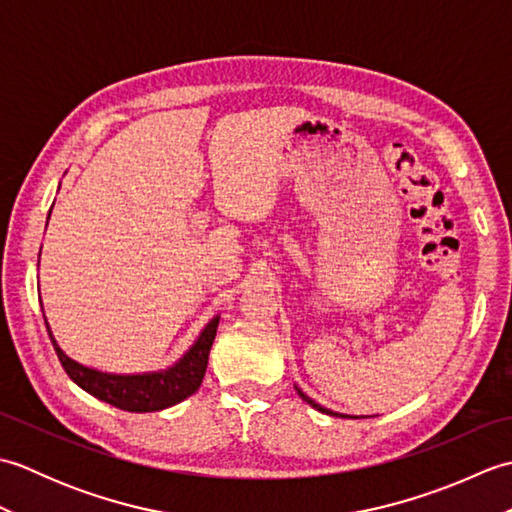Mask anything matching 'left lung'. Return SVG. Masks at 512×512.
Returning <instances> with one entry per match:
<instances>
[{
  "mask_svg": "<svg viewBox=\"0 0 512 512\" xmlns=\"http://www.w3.org/2000/svg\"><path fill=\"white\" fill-rule=\"evenodd\" d=\"M295 389H297V394H299L303 400H306L312 409H317V411H321V413H328V416H334V418H352V416H345V413H336V411H332V409H325V407H321L319 402H314L310 396L303 394V391H301L297 385H295ZM356 418H358V416H356Z\"/></svg>",
  "mask_w": 512,
  "mask_h": 512,
  "instance_id": "1",
  "label": "left lung"
}]
</instances>
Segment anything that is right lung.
Returning a JSON list of instances; mask_svg holds the SVG:
<instances>
[{
    "mask_svg": "<svg viewBox=\"0 0 512 512\" xmlns=\"http://www.w3.org/2000/svg\"><path fill=\"white\" fill-rule=\"evenodd\" d=\"M43 321H46V330L52 341L54 352H57L65 374L70 376L72 383H76L83 391H88L90 396L99 398L116 409L132 411V413H147V411H162L167 407L178 405V402H182L184 398H189L191 394L198 391L206 372V363H209V352L215 341L220 314L204 325L202 332L198 334V339L193 341V345L178 358L176 363L165 369H158V372H143V374L101 372V369L74 361V358H70L61 350L57 339H54L46 314H43Z\"/></svg>",
    "mask_w": 512,
    "mask_h": 512,
    "instance_id": "right-lung-1",
    "label": "right lung"
}]
</instances>
